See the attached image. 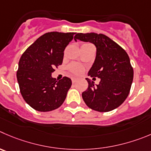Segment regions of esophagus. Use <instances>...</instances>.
<instances>
[{
    "mask_svg": "<svg viewBox=\"0 0 151 151\" xmlns=\"http://www.w3.org/2000/svg\"><path fill=\"white\" fill-rule=\"evenodd\" d=\"M71 80H72V82L75 83V82H76L77 80H78V78H72Z\"/></svg>",
    "mask_w": 151,
    "mask_h": 151,
    "instance_id": "1",
    "label": "esophagus"
}]
</instances>
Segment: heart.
Segmentation results:
<instances>
[{
  "label": "heart",
  "mask_w": 151,
  "mask_h": 151,
  "mask_svg": "<svg viewBox=\"0 0 151 151\" xmlns=\"http://www.w3.org/2000/svg\"><path fill=\"white\" fill-rule=\"evenodd\" d=\"M69 69H70V71L72 72L74 74H81L84 72V67L81 65H78V64H70V67H69Z\"/></svg>",
  "instance_id": "heart-1"
}]
</instances>
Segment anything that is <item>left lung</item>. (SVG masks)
<instances>
[{
  "instance_id": "left-lung-1",
  "label": "left lung",
  "mask_w": 151,
  "mask_h": 151,
  "mask_svg": "<svg viewBox=\"0 0 151 151\" xmlns=\"http://www.w3.org/2000/svg\"><path fill=\"white\" fill-rule=\"evenodd\" d=\"M75 41L90 42L96 47V57L88 75L100 78L99 84L86 78L88 88L82 98L90 108L109 112L119 107L127 99L133 79V69L125 50L103 34L78 33Z\"/></svg>"
}]
</instances>
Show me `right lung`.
<instances>
[{
	"instance_id": "1",
	"label": "right lung",
	"mask_w": 151,
	"mask_h": 151,
	"mask_svg": "<svg viewBox=\"0 0 151 151\" xmlns=\"http://www.w3.org/2000/svg\"><path fill=\"white\" fill-rule=\"evenodd\" d=\"M75 34L47 32L21 55L17 71L20 92L26 102L35 110L52 111L65 100L71 79L65 76L58 81L52 77V73L62 64L64 50Z\"/></svg>"
}]
</instances>
